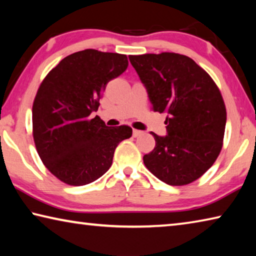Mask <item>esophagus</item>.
I'll return each instance as SVG.
<instances>
[{"instance_id": "esophagus-1", "label": "esophagus", "mask_w": 256, "mask_h": 256, "mask_svg": "<svg viewBox=\"0 0 256 256\" xmlns=\"http://www.w3.org/2000/svg\"><path fill=\"white\" fill-rule=\"evenodd\" d=\"M142 133H144V132L140 131V130H136V128L133 130V136H134V138H136V136H141Z\"/></svg>"}]
</instances>
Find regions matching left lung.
<instances>
[{
  "instance_id": "obj_1",
  "label": "left lung",
  "mask_w": 256,
  "mask_h": 256,
  "mask_svg": "<svg viewBox=\"0 0 256 256\" xmlns=\"http://www.w3.org/2000/svg\"><path fill=\"white\" fill-rule=\"evenodd\" d=\"M152 107L167 112L166 136L152 133L156 146L144 156L150 172L172 186L204 174L222 149L227 112L214 79L188 56L164 52L130 55Z\"/></svg>"
}]
</instances>
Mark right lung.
<instances>
[{
    "instance_id": "add662e5",
    "label": "right lung",
    "mask_w": 256,
    "mask_h": 256,
    "mask_svg": "<svg viewBox=\"0 0 256 256\" xmlns=\"http://www.w3.org/2000/svg\"><path fill=\"white\" fill-rule=\"evenodd\" d=\"M128 56L84 50L64 58L42 81L32 104V136L42 164L68 185L92 183L110 170L128 125L108 128L99 116L106 84L126 70Z\"/></svg>"
}]
</instances>
